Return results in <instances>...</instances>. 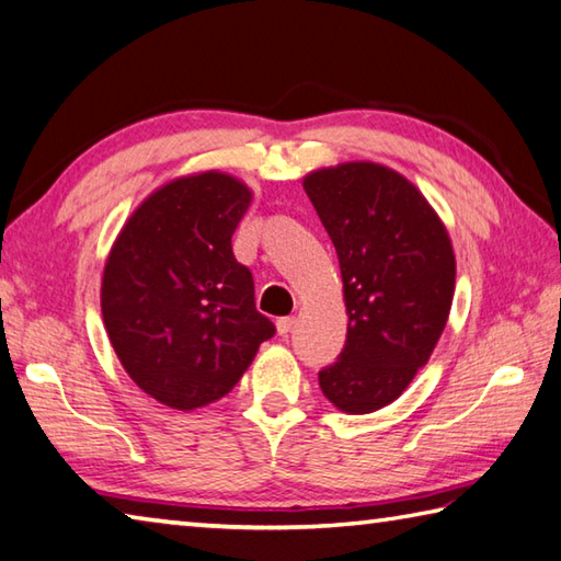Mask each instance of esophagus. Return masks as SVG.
<instances>
[{
  "label": "esophagus",
  "mask_w": 561,
  "mask_h": 561,
  "mask_svg": "<svg viewBox=\"0 0 561 561\" xmlns=\"http://www.w3.org/2000/svg\"><path fill=\"white\" fill-rule=\"evenodd\" d=\"M293 327H295V317H280L278 322H276V329H278L280 336H288L290 331H293Z\"/></svg>",
  "instance_id": "obj_1"
}]
</instances>
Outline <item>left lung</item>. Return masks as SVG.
<instances>
[{
    "mask_svg": "<svg viewBox=\"0 0 561 561\" xmlns=\"http://www.w3.org/2000/svg\"><path fill=\"white\" fill-rule=\"evenodd\" d=\"M302 186L336 247L348 314L346 346L319 387L346 414H370L407 390L438 344L455 295L450 237L390 167L317 169Z\"/></svg>",
    "mask_w": 561,
    "mask_h": 561,
    "instance_id": "left-lung-1",
    "label": "left lung"
}]
</instances>
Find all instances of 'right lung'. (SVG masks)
<instances>
[{
	"instance_id": "right-lung-1",
	"label": "right lung",
	"mask_w": 561,
	"mask_h": 561,
	"mask_svg": "<svg viewBox=\"0 0 561 561\" xmlns=\"http://www.w3.org/2000/svg\"><path fill=\"white\" fill-rule=\"evenodd\" d=\"M251 198L222 171L179 176L137 205L108 251L101 314L111 346L130 380L171 409L217 402L276 334L232 251Z\"/></svg>"
}]
</instances>
